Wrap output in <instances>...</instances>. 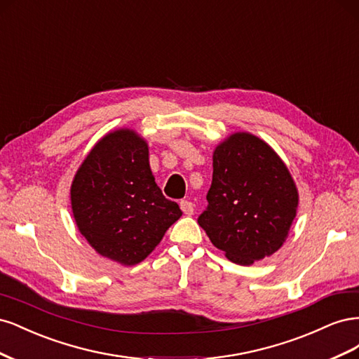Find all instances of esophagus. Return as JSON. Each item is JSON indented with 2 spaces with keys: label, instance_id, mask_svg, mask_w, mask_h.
<instances>
[{
  "label": "esophagus",
  "instance_id": "esophagus-1",
  "mask_svg": "<svg viewBox=\"0 0 359 359\" xmlns=\"http://www.w3.org/2000/svg\"><path fill=\"white\" fill-rule=\"evenodd\" d=\"M180 206H181L182 212L186 214V215H191V214L194 212V205H193V202H190V201H181V202H180Z\"/></svg>",
  "mask_w": 359,
  "mask_h": 359
}]
</instances>
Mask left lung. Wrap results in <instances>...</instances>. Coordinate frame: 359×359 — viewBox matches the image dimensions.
I'll return each instance as SVG.
<instances>
[{"label": "left lung", "instance_id": "left-lung-1", "mask_svg": "<svg viewBox=\"0 0 359 359\" xmlns=\"http://www.w3.org/2000/svg\"><path fill=\"white\" fill-rule=\"evenodd\" d=\"M208 206L198 223L226 257L252 265L276 253L297 215L298 191L273 148L235 133L215 148Z\"/></svg>", "mask_w": 359, "mask_h": 359}]
</instances>
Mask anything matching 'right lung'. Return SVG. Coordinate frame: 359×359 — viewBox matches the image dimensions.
I'll use <instances>...</instances> for the list:
<instances>
[{
	"label": "right lung",
	"instance_id": "right-lung-1",
	"mask_svg": "<svg viewBox=\"0 0 359 359\" xmlns=\"http://www.w3.org/2000/svg\"><path fill=\"white\" fill-rule=\"evenodd\" d=\"M76 224L102 256L136 265L182 215L163 196L149 169L148 145L133 130L106 135L72 184Z\"/></svg>",
	"mask_w": 359,
	"mask_h": 359
}]
</instances>
